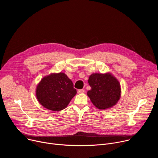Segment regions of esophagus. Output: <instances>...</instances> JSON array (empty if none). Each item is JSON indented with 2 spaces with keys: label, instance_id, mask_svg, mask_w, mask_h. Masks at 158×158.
<instances>
[{
  "label": "esophagus",
  "instance_id": "esophagus-1",
  "mask_svg": "<svg viewBox=\"0 0 158 158\" xmlns=\"http://www.w3.org/2000/svg\"><path fill=\"white\" fill-rule=\"evenodd\" d=\"M77 93L79 94L83 93H84V89H79V90H77Z\"/></svg>",
  "mask_w": 158,
  "mask_h": 158
}]
</instances>
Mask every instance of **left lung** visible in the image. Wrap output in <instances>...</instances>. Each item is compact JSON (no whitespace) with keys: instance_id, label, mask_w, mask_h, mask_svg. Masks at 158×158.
<instances>
[{"instance_id":"8db88e82","label":"left lung","mask_w":158,"mask_h":158,"mask_svg":"<svg viewBox=\"0 0 158 158\" xmlns=\"http://www.w3.org/2000/svg\"><path fill=\"white\" fill-rule=\"evenodd\" d=\"M88 83L91 89L87 91L93 104L99 109H105L114 106L121 96L119 81L110 74H93Z\"/></svg>"}]
</instances>
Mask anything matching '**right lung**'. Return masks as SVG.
<instances>
[{
  "label": "right lung",
  "mask_w": 158,
  "mask_h": 158,
  "mask_svg": "<svg viewBox=\"0 0 158 158\" xmlns=\"http://www.w3.org/2000/svg\"><path fill=\"white\" fill-rule=\"evenodd\" d=\"M76 93L71 80L62 73L44 77L36 89L38 101L45 108L54 111L65 109Z\"/></svg>",
  "instance_id": "right-lung-1"
}]
</instances>
